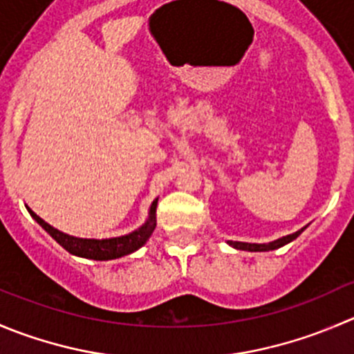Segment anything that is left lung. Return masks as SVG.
Returning a JSON list of instances; mask_svg holds the SVG:
<instances>
[{
    "mask_svg": "<svg viewBox=\"0 0 354 354\" xmlns=\"http://www.w3.org/2000/svg\"><path fill=\"white\" fill-rule=\"evenodd\" d=\"M306 228V226H304ZM304 228H301L299 232L296 233H290V235L287 236H282V239L279 240H273V242L270 243H247V242H232L230 240V245L235 247V249H240V250H250V252H264V250H273V249H279V247L286 245V243L292 242L294 239H297V236L301 235V233L304 232Z\"/></svg>",
    "mask_w": 354,
    "mask_h": 354,
    "instance_id": "8db88e82",
    "label": "left lung"
}]
</instances>
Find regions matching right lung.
Returning <instances> with one entry per match:
<instances>
[{"label":"right lung","mask_w":354,"mask_h":354,"mask_svg":"<svg viewBox=\"0 0 354 354\" xmlns=\"http://www.w3.org/2000/svg\"><path fill=\"white\" fill-rule=\"evenodd\" d=\"M29 209V207H27ZM156 209H157V198L150 205L149 219L145 221V225L140 226L135 232L128 233V235L122 236H114V239H77V236L67 235V233L60 232V230L53 228L51 225H48L44 219H41L32 209H29L30 216L64 247L65 250H68L71 254L79 257H88V259H97V261H109V259H118V257L128 256V254L138 250L147 240L150 239L152 232L156 230L157 219H156Z\"/></svg>","instance_id":"add662e5"}]
</instances>
